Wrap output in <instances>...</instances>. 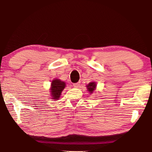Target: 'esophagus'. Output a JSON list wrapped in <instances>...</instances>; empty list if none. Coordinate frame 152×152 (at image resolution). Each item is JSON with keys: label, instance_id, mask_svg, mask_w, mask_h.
Segmentation results:
<instances>
[{"label": "esophagus", "instance_id": "34e87169", "mask_svg": "<svg viewBox=\"0 0 152 152\" xmlns=\"http://www.w3.org/2000/svg\"><path fill=\"white\" fill-rule=\"evenodd\" d=\"M80 82H77V83H74L73 84V86L75 87V88H78V87L80 86Z\"/></svg>", "mask_w": 152, "mask_h": 152}]
</instances>
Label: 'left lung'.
I'll return each mask as SVG.
<instances>
[{"label": "left lung", "instance_id": "8db88e82", "mask_svg": "<svg viewBox=\"0 0 152 152\" xmlns=\"http://www.w3.org/2000/svg\"><path fill=\"white\" fill-rule=\"evenodd\" d=\"M95 88H96V84H95V82H91V83H89L88 85H87V89H88V91L91 92V93H92L93 91L95 90Z\"/></svg>", "mask_w": 152, "mask_h": 152}]
</instances>
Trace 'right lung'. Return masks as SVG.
<instances>
[{"instance_id":"1","label":"right lung","mask_w":152,"mask_h":152,"mask_svg":"<svg viewBox=\"0 0 152 152\" xmlns=\"http://www.w3.org/2000/svg\"><path fill=\"white\" fill-rule=\"evenodd\" d=\"M65 82L61 81L60 80L55 79L51 82V94L53 99H58L60 97L61 92L65 88Z\"/></svg>"}]
</instances>
